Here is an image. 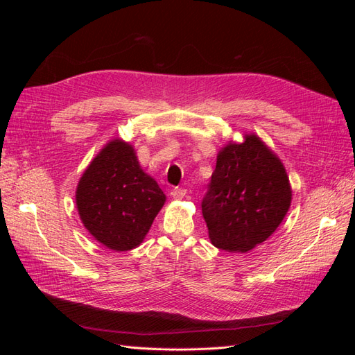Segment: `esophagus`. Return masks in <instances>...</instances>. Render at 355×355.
<instances>
[{"label":"esophagus","instance_id":"esophagus-1","mask_svg":"<svg viewBox=\"0 0 355 355\" xmlns=\"http://www.w3.org/2000/svg\"><path fill=\"white\" fill-rule=\"evenodd\" d=\"M171 196H173V198H176V200H182V198L187 196V189H184V188H175L173 191H171Z\"/></svg>","mask_w":355,"mask_h":355}]
</instances>
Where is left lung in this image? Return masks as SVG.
Listing matches in <instances>:
<instances>
[{"mask_svg":"<svg viewBox=\"0 0 355 355\" xmlns=\"http://www.w3.org/2000/svg\"><path fill=\"white\" fill-rule=\"evenodd\" d=\"M292 202L286 168L261 137L245 135L241 144L223 146L209 191L202 198V218L211 244L245 253L278 228Z\"/></svg>","mask_w":355,"mask_h":355,"instance_id":"obj_1","label":"left lung"}]
</instances>
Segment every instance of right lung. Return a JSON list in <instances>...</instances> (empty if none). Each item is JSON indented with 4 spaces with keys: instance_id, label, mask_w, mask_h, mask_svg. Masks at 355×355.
<instances>
[{
    "instance_id": "right-lung-1",
    "label": "right lung",
    "mask_w": 355,
    "mask_h": 355,
    "mask_svg": "<svg viewBox=\"0 0 355 355\" xmlns=\"http://www.w3.org/2000/svg\"><path fill=\"white\" fill-rule=\"evenodd\" d=\"M75 201L94 240L115 252L141 244L164 206L166 196L121 139L106 144L83 173Z\"/></svg>"
}]
</instances>
